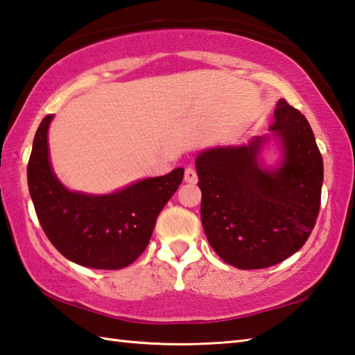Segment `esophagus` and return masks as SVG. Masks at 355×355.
<instances>
[{
  "label": "esophagus",
  "instance_id": "obj_1",
  "mask_svg": "<svg viewBox=\"0 0 355 355\" xmlns=\"http://www.w3.org/2000/svg\"><path fill=\"white\" fill-rule=\"evenodd\" d=\"M184 179H185V182H189V184H195V182L198 181V174H196V170H195V168H191V166L185 168Z\"/></svg>",
  "mask_w": 355,
  "mask_h": 355
}]
</instances>
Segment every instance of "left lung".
<instances>
[{
	"instance_id": "1",
	"label": "left lung",
	"mask_w": 355,
	"mask_h": 355,
	"mask_svg": "<svg viewBox=\"0 0 355 355\" xmlns=\"http://www.w3.org/2000/svg\"><path fill=\"white\" fill-rule=\"evenodd\" d=\"M270 130L250 145L196 157L204 232L214 251L240 270L266 268L300 251L320 212L324 168L307 118L282 98ZM270 138L283 151L275 168L259 162Z\"/></svg>"
}]
</instances>
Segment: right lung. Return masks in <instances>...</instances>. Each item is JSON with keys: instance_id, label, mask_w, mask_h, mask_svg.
<instances>
[{"instance_id": "add662e5", "label": "right lung", "mask_w": 355, "mask_h": 355, "mask_svg": "<svg viewBox=\"0 0 355 355\" xmlns=\"http://www.w3.org/2000/svg\"><path fill=\"white\" fill-rule=\"evenodd\" d=\"M37 129L28 164V185L42 229L62 256L95 270H120L146 250L155 220L184 178V168L148 178L114 193L68 190L49 162L48 128Z\"/></svg>"}]
</instances>
